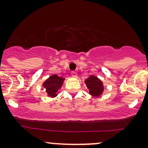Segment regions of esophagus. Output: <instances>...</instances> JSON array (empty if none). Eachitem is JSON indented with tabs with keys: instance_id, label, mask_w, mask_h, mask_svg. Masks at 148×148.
<instances>
[{
	"instance_id": "1",
	"label": "esophagus",
	"mask_w": 148,
	"mask_h": 148,
	"mask_svg": "<svg viewBox=\"0 0 148 148\" xmlns=\"http://www.w3.org/2000/svg\"><path fill=\"white\" fill-rule=\"evenodd\" d=\"M71 76H72L73 77H77V74L76 71H71Z\"/></svg>"
}]
</instances>
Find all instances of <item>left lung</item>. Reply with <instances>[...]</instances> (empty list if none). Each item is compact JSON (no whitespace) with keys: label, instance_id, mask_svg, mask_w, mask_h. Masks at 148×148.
<instances>
[{"label":"left lung","instance_id":"left-lung-1","mask_svg":"<svg viewBox=\"0 0 148 148\" xmlns=\"http://www.w3.org/2000/svg\"><path fill=\"white\" fill-rule=\"evenodd\" d=\"M84 82L91 96L94 97H99L103 94L104 89L103 85V82L98 77L91 75L86 79Z\"/></svg>","mask_w":148,"mask_h":148}]
</instances>
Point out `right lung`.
I'll return each instance as SVG.
<instances>
[{
  "label": "right lung",
  "instance_id": "add662e5",
  "mask_svg": "<svg viewBox=\"0 0 148 148\" xmlns=\"http://www.w3.org/2000/svg\"><path fill=\"white\" fill-rule=\"evenodd\" d=\"M64 81V78L58 77L56 74L51 76L47 79L42 84V86L46 89V92L48 96L52 98L57 96V92L60 88H61Z\"/></svg>",
  "mask_w": 148,
  "mask_h": 148
}]
</instances>
